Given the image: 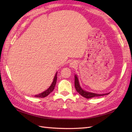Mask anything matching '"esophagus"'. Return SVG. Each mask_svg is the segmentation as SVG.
Returning a JSON list of instances; mask_svg holds the SVG:
<instances>
[{
	"instance_id": "obj_1",
	"label": "esophagus",
	"mask_w": 132,
	"mask_h": 132,
	"mask_svg": "<svg viewBox=\"0 0 132 132\" xmlns=\"http://www.w3.org/2000/svg\"><path fill=\"white\" fill-rule=\"evenodd\" d=\"M77 65H78V63L77 62V61H72L70 62L69 63V67L70 68H75L77 66Z\"/></svg>"
}]
</instances>
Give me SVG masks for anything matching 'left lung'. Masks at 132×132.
Returning <instances> with one entry per match:
<instances>
[{"label": "left lung", "instance_id": "obj_1", "mask_svg": "<svg viewBox=\"0 0 132 132\" xmlns=\"http://www.w3.org/2000/svg\"><path fill=\"white\" fill-rule=\"evenodd\" d=\"M74 78H75L74 84H75V87L76 90L77 91V92L80 95H81L82 96L86 98H90L94 97L108 95L110 93H110H105V94H96V93H92V92L87 91L86 90H84L81 87V86H80V84L79 80V79H78L77 75L75 74Z\"/></svg>", "mask_w": 132, "mask_h": 132}]
</instances>
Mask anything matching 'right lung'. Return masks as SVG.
Instances as JSON below:
<instances>
[{
  "mask_svg": "<svg viewBox=\"0 0 132 132\" xmlns=\"http://www.w3.org/2000/svg\"><path fill=\"white\" fill-rule=\"evenodd\" d=\"M57 71L55 73V75H54V79L53 80V81L52 82L51 85H50V86L46 90H45V91L42 92V93L39 94L38 95H35L34 96L36 97H41V98H43V97H45L46 96H47L48 95L51 93L52 92L54 89L55 84H56V82H57Z\"/></svg>",
  "mask_w": 132,
  "mask_h": 132,
  "instance_id": "obj_1",
  "label": "right lung"
}]
</instances>
